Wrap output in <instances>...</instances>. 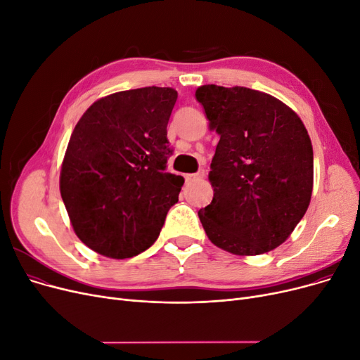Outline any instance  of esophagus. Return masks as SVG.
<instances>
[{
	"mask_svg": "<svg viewBox=\"0 0 360 360\" xmlns=\"http://www.w3.org/2000/svg\"><path fill=\"white\" fill-rule=\"evenodd\" d=\"M203 177H205V169H199L198 173H195V174H186V176H184V179H186L187 183L195 181V180H200V179H203Z\"/></svg>",
	"mask_w": 360,
	"mask_h": 360,
	"instance_id": "obj_1",
	"label": "esophagus"
}]
</instances>
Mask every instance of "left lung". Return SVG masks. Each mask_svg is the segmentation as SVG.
Segmentation results:
<instances>
[{"instance_id":"left-lung-1","label":"left lung","mask_w":360,"mask_h":360,"mask_svg":"<svg viewBox=\"0 0 360 360\" xmlns=\"http://www.w3.org/2000/svg\"><path fill=\"white\" fill-rule=\"evenodd\" d=\"M195 95L219 134L210 171L214 198L198 212L205 233L234 255L276 249L311 202L307 130L292 108L259 91L203 84Z\"/></svg>"}]
</instances>
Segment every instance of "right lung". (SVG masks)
<instances>
[{"instance_id":"add662e5","label":"right lung","mask_w":360,"mask_h":360,"mask_svg":"<svg viewBox=\"0 0 360 360\" xmlns=\"http://www.w3.org/2000/svg\"><path fill=\"white\" fill-rule=\"evenodd\" d=\"M176 101L171 88L117 92L94 102L76 124L60 192L75 233L92 250L124 259L158 238L184 183L167 173Z\"/></svg>"}]
</instances>
